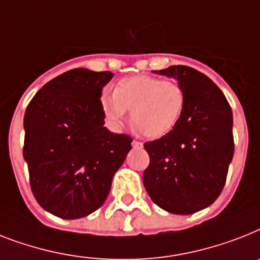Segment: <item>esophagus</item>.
Segmentation results:
<instances>
[{"label": "esophagus", "mask_w": 260, "mask_h": 260, "mask_svg": "<svg viewBox=\"0 0 260 260\" xmlns=\"http://www.w3.org/2000/svg\"><path fill=\"white\" fill-rule=\"evenodd\" d=\"M132 147H134V148H143V143L134 140L132 141Z\"/></svg>", "instance_id": "34e87169"}]
</instances>
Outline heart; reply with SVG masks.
<instances>
[{
	"label": "heart",
	"mask_w": 260,
	"mask_h": 260,
	"mask_svg": "<svg viewBox=\"0 0 260 260\" xmlns=\"http://www.w3.org/2000/svg\"><path fill=\"white\" fill-rule=\"evenodd\" d=\"M101 109L112 129H120L131 109V123L149 139L170 134L185 108L184 89L175 81H163L152 76H132L109 88L100 99Z\"/></svg>",
	"instance_id": "heart-1"
}]
</instances>
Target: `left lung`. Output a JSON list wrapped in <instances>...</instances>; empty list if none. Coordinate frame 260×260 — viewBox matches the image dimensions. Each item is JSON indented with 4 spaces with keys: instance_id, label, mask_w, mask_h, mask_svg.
Listing matches in <instances>:
<instances>
[{
    "instance_id": "obj_1",
    "label": "left lung",
    "mask_w": 260,
    "mask_h": 260,
    "mask_svg": "<svg viewBox=\"0 0 260 260\" xmlns=\"http://www.w3.org/2000/svg\"><path fill=\"white\" fill-rule=\"evenodd\" d=\"M184 89L185 108L166 136L145 143L149 166L144 187L160 208L189 215L214 203L234 156L233 111L216 84L185 65L153 71Z\"/></svg>"
}]
</instances>
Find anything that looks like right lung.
<instances>
[{
	"label": "right lung",
	"mask_w": 260,
	"mask_h": 260,
	"mask_svg": "<svg viewBox=\"0 0 260 260\" xmlns=\"http://www.w3.org/2000/svg\"><path fill=\"white\" fill-rule=\"evenodd\" d=\"M112 72L72 69L46 82L24 116V159L31 192L45 211L79 219L99 210L132 148L104 126L103 88Z\"/></svg>",
	"instance_id": "add662e5"
}]
</instances>
